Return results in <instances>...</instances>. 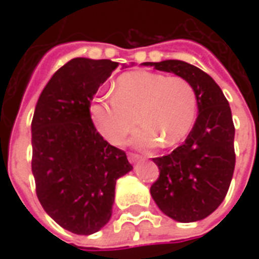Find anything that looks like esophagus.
I'll use <instances>...</instances> for the list:
<instances>
[{"label":"esophagus","mask_w":259,"mask_h":259,"mask_svg":"<svg viewBox=\"0 0 259 259\" xmlns=\"http://www.w3.org/2000/svg\"><path fill=\"white\" fill-rule=\"evenodd\" d=\"M127 159H129L130 163H136V162H140V161H143L144 158L141 157V155H137V154H127Z\"/></svg>","instance_id":"1"}]
</instances>
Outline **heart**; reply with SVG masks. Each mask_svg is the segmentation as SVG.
Here are the masks:
<instances>
[{"mask_svg":"<svg viewBox=\"0 0 259 259\" xmlns=\"http://www.w3.org/2000/svg\"><path fill=\"white\" fill-rule=\"evenodd\" d=\"M197 97L187 80L146 70L120 74L113 84L112 98L90 107L97 130L115 146L137 122L144 124L132 137V144L143 150L159 141L165 147L180 143L193 127Z\"/></svg>","mask_w":259,"mask_h":259,"instance_id":"1","label":"heart"}]
</instances>
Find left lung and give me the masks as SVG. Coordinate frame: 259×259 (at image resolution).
Instances as JSON below:
<instances>
[{"label":"left lung","mask_w":259,"mask_h":259,"mask_svg":"<svg viewBox=\"0 0 259 259\" xmlns=\"http://www.w3.org/2000/svg\"><path fill=\"white\" fill-rule=\"evenodd\" d=\"M141 65L183 77L195 91L198 116L194 126L182 146L152 159L159 178L150 191L166 217L197 222L222 204L233 178L234 124L229 102L215 80L194 65L178 59Z\"/></svg>","instance_id":"obj_1"}]
</instances>
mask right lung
Masks as SVG:
<instances>
[{
	"instance_id": "1",
	"label": "right lung",
	"mask_w": 259,
	"mask_h": 259,
	"mask_svg": "<svg viewBox=\"0 0 259 259\" xmlns=\"http://www.w3.org/2000/svg\"><path fill=\"white\" fill-rule=\"evenodd\" d=\"M118 62L74 58L50 79L31 120V172L40 204L59 226L93 234L112 217L116 180L133 169L91 120L90 101Z\"/></svg>"
}]
</instances>
